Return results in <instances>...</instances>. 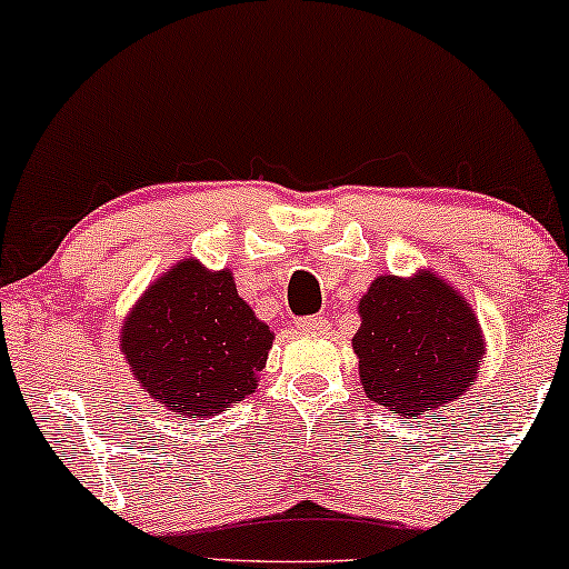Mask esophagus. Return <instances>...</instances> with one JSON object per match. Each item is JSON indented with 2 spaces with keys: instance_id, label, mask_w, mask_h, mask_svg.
<instances>
[{
  "instance_id": "obj_1",
  "label": "esophagus",
  "mask_w": 569,
  "mask_h": 569,
  "mask_svg": "<svg viewBox=\"0 0 569 569\" xmlns=\"http://www.w3.org/2000/svg\"><path fill=\"white\" fill-rule=\"evenodd\" d=\"M298 328L306 330V333H325V330H328V319H325V317H303V319H298Z\"/></svg>"
}]
</instances>
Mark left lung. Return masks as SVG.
Listing matches in <instances>:
<instances>
[{"instance_id":"8db88e82","label":"left lung","mask_w":569,"mask_h":569,"mask_svg":"<svg viewBox=\"0 0 569 569\" xmlns=\"http://www.w3.org/2000/svg\"><path fill=\"white\" fill-rule=\"evenodd\" d=\"M352 338L360 381L373 403L422 417L468 392L483 360L481 325L470 303L430 271L373 279L360 298Z\"/></svg>"}]
</instances>
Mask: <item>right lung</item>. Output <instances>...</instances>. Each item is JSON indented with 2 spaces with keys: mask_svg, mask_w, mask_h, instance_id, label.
I'll return each mask as SVG.
<instances>
[{
  "mask_svg": "<svg viewBox=\"0 0 569 569\" xmlns=\"http://www.w3.org/2000/svg\"><path fill=\"white\" fill-rule=\"evenodd\" d=\"M273 333L236 292L231 268L184 258L144 290L123 322L120 352L163 411L207 419L258 387Z\"/></svg>",
  "mask_w": 569,
  "mask_h": 569,
  "instance_id": "obj_1",
  "label": "right lung"
}]
</instances>
